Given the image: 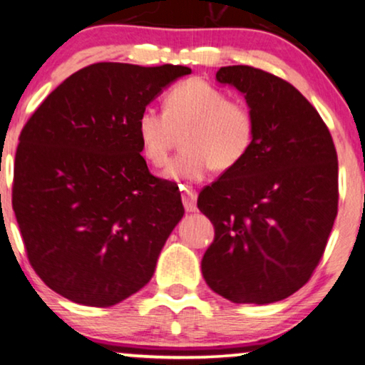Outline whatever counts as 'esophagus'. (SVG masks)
<instances>
[{"mask_svg": "<svg viewBox=\"0 0 365 365\" xmlns=\"http://www.w3.org/2000/svg\"><path fill=\"white\" fill-rule=\"evenodd\" d=\"M182 202L187 212L197 210V192L190 187H182Z\"/></svg>", "mask_w": 365, "mask_h": 365, "instance_id": "1", "label": "esophagus"}]
</instances>
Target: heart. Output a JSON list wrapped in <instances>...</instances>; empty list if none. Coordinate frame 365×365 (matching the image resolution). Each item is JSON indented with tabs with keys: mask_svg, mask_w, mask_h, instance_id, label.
Instances as JSON below:
<instances>
[{
	"mask_svg": "<svg viewBox=\"0 0 365 365\" xmlns=\"http://www.w3.org/2000/svg\"><path fill=\"white\" fill-rule=\"evenodd\" d=\"M178 153L165 168L168 180L198 182L212 168L227 172L246 158L256 138L252 109L209 81L193 77L168 91L165 110L146 108L136 119L141 153L153 167L168 158L177 133H182Z\"/></svg>",
	"mask_w": 365,
	"mask_h": 365,
	"instance_id": "heart-1",
	"label": "heart"
}]
</instances>
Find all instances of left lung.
Instances as JSON below:
<instances>
[{"label": "left lung", "mask_w": 365, "mask_h": 365, "mask_svg": "<svg viewBox=\"0 0 365 365\" xmlns=\"http://www.w3.org/2000/svg\"><path fill=\"white\" fill-rule=\"evenodd\" d=\"M215 77L242 92L256 138L246 158L198 195L215 230L202 274L230 302L266 305L307 284L324 256L339 207L336 151L289 82L249 66L220 67Z\"/></svg>", "instance_id": "left-lung-1"}]
</instances>
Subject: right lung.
I'll use <instances>...</instances> for the list:
<instances>
[{"label": "right lung", "instance_id": "1", "mask_svg": "<svg viewBox=\"0 0 365 365\" xmlns=\"http://www.w3.org/2000/svg\"><path fill=\"white\" fill-rule=\"evenodd\" d=\"M192 71L99 62L50 92L21 129L13 210L41 281L73 303L110 307L151 279L183 205L150 173L136 119Z\"/></svg>", "mask_w": 365, "mask_h": 365}]
</instances>
